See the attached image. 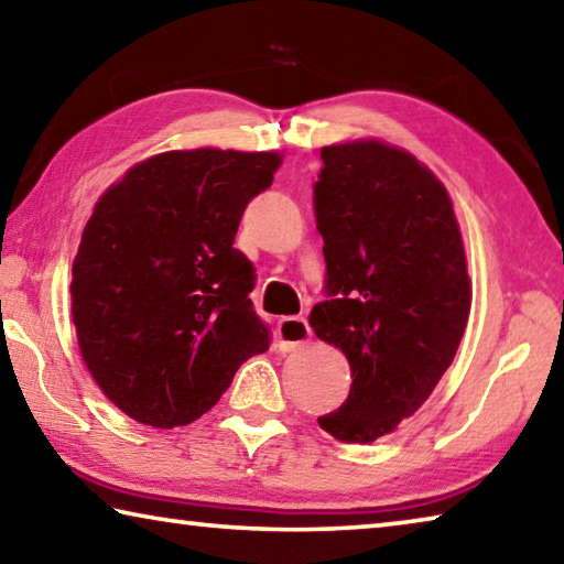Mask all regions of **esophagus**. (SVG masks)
<instances>
[{"mask_svg":"<svg viewBox=\"0 0 564 564\" xmlns=\"http://www.w3.org/2000/svg\"><path fill=\"white\" fill-rule=\"evenodd\" d=\"M275 336H279V350L281 352H295L311 340V328H308V323H305V318L289 316V318L279 321Z\"/></svg>","mask_w":564,"mask_h":564,"instance_id":"34e87169","label":"esophagus"}]
</instances>
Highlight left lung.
Returning <instances> with one entry per match:
<instances>
[{"label": "left lung", "mask_w": 564, "mask_h": 564, "mask_svg": "<svg viewBox=\"0 0 564 564\" xmlns=\"http://www.w3.org/2000/svg\"><path fill=\"white\" fill-rule=\"evenodd\" d=\"M313 186L326 301L311 328L350 366V393L318 417L343 443L393 433L451 368L470 313L463 236L445 186L380 141L321 149Z\"/></svg>", "instance_id": "8db88e82"}]
</instances>
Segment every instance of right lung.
<instances>
[{"label": "right lung", "mask_w": 564, "mask_h": 564, "mask_svg": "<svg viewBox=\"0 0 564 564\" xmlns=\"http://www.w3.org/2000/svg\"><path fill=\"white\" fill-rule=\"evenodd\" d=\"M279 166L275 151H166L94 206L72 265V321L91 378L129 417L188 425L269 350L248 299L256 269L234 238Z\"/></svg>", "instance_id": "add662e5"}]
</instances>
